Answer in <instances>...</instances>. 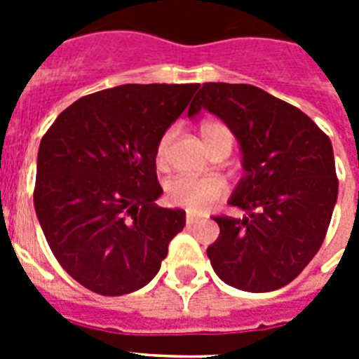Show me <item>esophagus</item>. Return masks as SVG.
<instances>
[{
	"label": "esophagus",
	"mask_w": 359,
	"mask_h": 359,
	"mask_svg": "<svg viewBox=\"0 0 359 359\" xmlns=\"http://www.w3.org/2000/svg\"><path fill=\"white\" fill-rule=\"evenodd\" d=\"M201 223V219L196 217V215L192 214H187V226H194V224Z\"/></svg>",
	"instance_id": "1"
}]
</instances>
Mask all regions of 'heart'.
<instances>
[{
  "label": "heart",
  "mask_w": 359,
  "mask_h": 359,
  "mask_svg": "<svg viewBox=\"0 0 359 359\" xmlns=\"http://www.w3.org/2000/svg\"><path fill=\"white\" fill-rule=\"evenodd\" d=\"M174 129L165 131L161 136L156 147V161L163 163L169 152V145L172 142ZM201 138L207 145L208 151H214L221 142H230L231 144V133L230 129L221 122L215 120H207L201 123ZM226 194V183L217 176H174L169 182L165 183V198L170 205L183 207L189 212H205L210 205L223 198Z\"/></svg>",
  "instance_id": "heart-1"
}]
</instances>
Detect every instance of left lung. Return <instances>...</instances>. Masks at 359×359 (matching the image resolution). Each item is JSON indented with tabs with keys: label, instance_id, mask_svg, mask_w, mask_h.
<instances>
[{
	"label": "left lung",
	"instance_id": "left-lung-1",
	"mask_svg": "<svg viewBox=\"0 0 359 359\" xmlns=\"http://www.w3.org/2000/svg\"><path fill=\"white\" fill-rule=\"evenodd\" d=\"M201 109L233 133L244 169L228 203L246 215L214 217L212 268L250 293L284 287L316 255L331 223L338 198L331 140L298 107L250 84H203L189 116Z\"/></svg>",
	"mask_w": 359,
	"mask_h": 359
}]
</instances>
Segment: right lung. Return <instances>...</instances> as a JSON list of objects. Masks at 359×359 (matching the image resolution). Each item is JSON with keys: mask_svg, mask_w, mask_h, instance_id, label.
<instances>
[{"mask_svg": "<svg viewBox=\"0 0 359 359\" xmlns=\"http://www.w3.org/2000/svg\"><path fill=\"white\" fill-rule=\"evenodd\" d=\"M199 84H123L66 107L37 152L34 207L79 284L120 297L156 277L185 210L158 207L156 147Z\"/></svg>", "mask_w": 359, "mask_h": 359, "instance_id": "obj_1", "label": "right lung"}]
</instances>
